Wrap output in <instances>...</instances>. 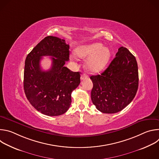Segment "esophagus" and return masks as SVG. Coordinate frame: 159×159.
Masks as SVG:
<instances>
[{"label":"esophagus","mask_w":159,"mask_h":159,"mask_svg":"<svg viewBox=\"0 0 159 159\" xmlns=\"http://www.w3.org/2000/svg\"><path fill=\"white\" fill-rule=\"evenodd\" d=\"M87 77H88V76H87L86 74H83L81 75V77H80V79H81L82 80H85V79H87Z\"/></svg>","instance_id":"34e87169"}]
</instances>
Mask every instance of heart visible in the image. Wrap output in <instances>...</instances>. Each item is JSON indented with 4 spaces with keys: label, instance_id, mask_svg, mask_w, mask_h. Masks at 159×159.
<instances>
[{
    "label": "heart",
    "instance_id": "1",
    "mask_svg": "<svg viewBox=\"0 0 159 159\" xmlns=\"http://www.w3.org/2000/svg\"><path fill=\"white\" fill-rule=\"evenodd\" d=\"M78 58L90 57L87 62V69L93 73L100 72L107 64L110 52L106 48H102L101 43H93L78 47L75 51Z\"/></svg>",
    "mask_w": 159,
    "mask_h": 159
}]
</instances>
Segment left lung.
Instances as JSON below:
<instances>
[{"mask_svg": "<svg viewBox=\"0 0 159 159\" xmlns=\"http://www.w3.org/2000/svg\"><path fill=\"white\" fill-rule=\"evenodd\" d=\"M90 78L93 83L91 99L96 108L107 114L118 112L126 107L137 94V60L127 48L121 47L104 72Z\"/></svg>", "mask_w": 159, "mask_h": 159, "instance_id": "left-lung-1", "label": "left lung"}]
</instances>
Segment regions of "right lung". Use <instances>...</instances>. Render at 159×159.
Instances as JSON below:
<instances>
[{
    "instance_id": "obj_1",
    "label": "right lung",
    "mask_w": 159,
    "mask_h": 159,
    "mask_svg": "<svg viewBox=\"0 0 159 159\" xmlns=\"http://www.w3.org/2000/svg\"><path fill=\"white\" fill-rule=\"evenodd\" d=\"M69 45L59 38L48 36L27 55L24 72V90L30 104L42 114L57 116L64 114L71 104V94L80 83V72L64 66L69 60ZM52 56L47 71L40 66L42 56Z\"/></svg>"
}]
</instances>
